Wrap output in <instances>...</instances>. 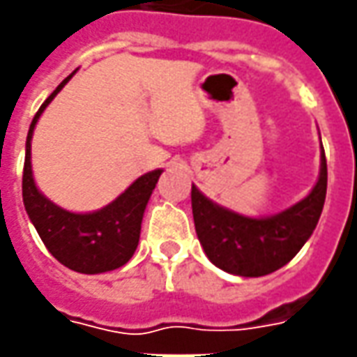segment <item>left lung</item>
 I'll use <instances>...</instances> for the list:
<instances>
[{"mask_svg": "<svg viewBox=\"0 0 357 357\" xmlns=\"http://www.w3.org/2000/svg\"><path fill=\"white\" fill-rule=\"evenodd\" d=\"M322 145V143H320ZM326 157L320 151L317 184L303 200L277 214L251 218L204 196L192 184L196 236L208 259L238 277H263L281 269L307 243L317 228L326 198Z\"/></svg>", "mask_w": 357, "mask_h": 357, "instance_id": "8db88e82", "label": "left lung"}]
</instances>
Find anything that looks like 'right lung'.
<instances>
[{"label":"right lung","mask_w":357,"mask_h":357,"mask_svg":"<svg viewBox=\"0 0 357 357\" xmlns=\"http://www.w3.org/2000/svg\"><path fill=\"white\" fill-rule=\"evenodd\" d=\"M76 73V70H74ZM66 76L33 117L25 143L23 204L50 255L76 273L98 275L126 265L137 250L141 222L162 169L141 174L128 188L100 210L70 212L54 204L39 190L31 165L33 131L54 96L74 76Z\"/></svg>","instance_id":"1"}]
</instances>
